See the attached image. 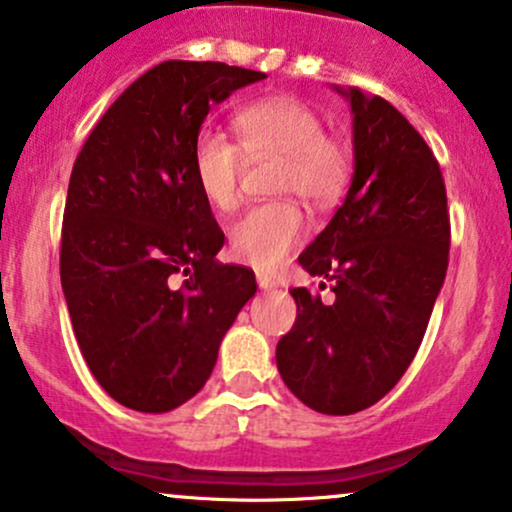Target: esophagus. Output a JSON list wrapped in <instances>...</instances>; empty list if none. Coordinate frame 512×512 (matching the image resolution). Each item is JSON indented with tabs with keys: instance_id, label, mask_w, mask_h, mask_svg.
<instances>
[{
	"instance_id": "obj_1",
	"label": "esophagus",
	"mask_w": 512,
	"mask_h": 512,
	"mask_svg": "<svg viewBox=\"0 0 512 512\" xmlns=\"http://www.w3.org/2000/svg\"><path fill=\"white\" fill-rule=\"evenodd\" d=\"M257 286H260V289H274V286H277V282H274L272 277H269V274H257Z\"/></svg>"
}]
</instances>
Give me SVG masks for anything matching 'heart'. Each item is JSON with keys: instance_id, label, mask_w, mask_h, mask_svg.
<instances>
[{"instance_id": "b5f03b06", "label": "heart", "mask_w": 512, "mask_h": 512, "mask_svg": "<svg viewBox=\"0 0 512 512\" xmlns=\"http://www.w3.org/2000/svg\"><path fill=\"white\" fill-rule=\"evenodd\" d=\"M233 143L218 128L204 126L192 140V177L206 204L230 211L240 199L247 162L277 160L272 189L296 194L308 206H333L352 177L347 145L330 133L316 109L296 97H269L235 114ZM306 233L301 206L291 199L250 206L230 226V252L243 265L272 269Z\"/></svg>"}]
</instances>
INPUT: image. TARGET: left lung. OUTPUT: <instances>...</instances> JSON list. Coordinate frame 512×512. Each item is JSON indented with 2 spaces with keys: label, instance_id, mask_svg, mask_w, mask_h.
<instances>
[{
  "label": "left lung",
  "instance_id": "obj_1",
  "mask_svg": "<svg viewBox=\"0 0 512 512\" xmlns=\"http://www.w3.org/2000/svg\"><path fill=\"white\" fill-rule=\"evenodd\" d=\"M338 92L355 114V177L299 255L308 274L333 284L335 299L291 289L296 323L277 345L284 384L325 415L364 411L398 384L449 262L445 179L428 143L386 99Z\"/></svg>",
  "mask_w": 512,
  "mask_h": 512
}]
</instances>
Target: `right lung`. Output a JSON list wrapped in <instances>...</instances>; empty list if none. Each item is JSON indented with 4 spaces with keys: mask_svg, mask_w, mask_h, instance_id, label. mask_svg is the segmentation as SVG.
Wrapping results in <instances>:
<instances>
[{
    "mask_svg": "<svg viewBox=\"0 0 512 512\" xmlns=\"http://www.w3.org/2000/svg\"><path fill=\"white\" fill-rule=\"evenodd\" d=\"M265 72L165 60L106 109L70 174L60 282L101 389L140 413L201 391L223 335L255 296L223 265V230L192 177V140L218 104Z\"/></svg>",
    "mask_w": 512,
    "mask_h": 512,
    "instance_id": "1",
    "label": "right lung"
}]
</instances>
